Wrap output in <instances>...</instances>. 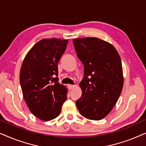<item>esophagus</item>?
I'll return each mask as SVG.
<instances>
[{
	"label": "esophagus",
	"instance_id": "obj_1",
	"mask_svg": "<svg viewBox=\"0 0 146 146\" xmlns=\"http://www.w3.org/2000/svg\"><path fill=\"white\" fill-rule=\"evenodd\" d=\"M76 86V85H72V84H68V88L69 90L74 89Z\"/></svg>",
	"mask_w": 146,
	"mask_h": 146
}]
</instances>
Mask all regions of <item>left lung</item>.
<instances>
[{
	"label": "left lung",
	"instance_id": "left-lung-1",
	"mask_svg": "<svg viewBox=\"0 0 146 146\" xmlns=\"http://www.w3.org/2000/svg\"><path fill=\"white\" fill-rule=\"evenodd\" d=\"M73 42L85 75L80 83L82 96L76 104L82 116L100 120L111 111L122 90L120 56L111 44L98 38H75Z\"/></svg>",
	"mask_w": 146,
	"mask_h": 146
}]
</instances>
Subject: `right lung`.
Returning <instances> with one entry per match:
<instances>
[{"label": "right lung", "instance_id": "obj_1", "mask_svg": "<svg viewBox=\"0 0 146 146\" xmlns=\"http://www.w3.org/2000/svg\"><path fill=\"white\" fill-rule=\"evenodd\" d=\"M68 40L44 38L27 54L20 72L23 98L31 113L49 121L58 116L67 99L68 90L58 82V63Z\"/></svg>", "mask_w": 146, "mask_h": 146}]
</instances>
